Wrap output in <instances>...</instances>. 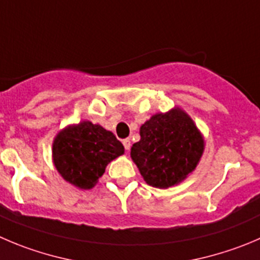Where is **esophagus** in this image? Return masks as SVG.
<instances>
[{
    "mask_svg": "<svg viewBox=\"0 0 260 260\" xmlns=\"http://www.w3.org/2000/svg\"><path fill=\"white\" fill-rule=\"evenodd\" d=\"M122 144H123V147H125L126 150H128L130 149V147H132V142H130V139H123Z\"/></svg>",
    "mask_w": 260,
    "mask_h": 260,
    "instance_id": "1",
    "label": "esophagus"
}]
</instances>
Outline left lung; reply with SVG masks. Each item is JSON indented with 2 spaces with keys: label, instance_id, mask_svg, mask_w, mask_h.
<instances>
[{
  "label": "left lung",
  "instance_id": "obj_1",
  "mask_svg": "<svg viewBox=\"0 0 260 260\" xmlns=\"http://www.w3.org/2000/svg\"><path fill=\"white\" fill-rule=\"evenodd\" d=\"M204 142L191 118L180 108L152 116L140 127L132 158L148 185L167 189L197 167Z\"/></svg>",
  "mask_w": 260,
  "mask_h": 260
}]
</instances>
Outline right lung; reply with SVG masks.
<instances>
[{
    "instance_id": "right-lung-1",
    "label": "right lung",
    "mask_w": 260,
    "mask_h": 260,
    "mask_svg": "<svg viewBox=\"0 0 260 260\" xmlns=\"http://www.w3.org/2000/svg\"><path fill=\"white\" fill-rule=\"evenodd\" d=\"M53 162L61 176L80 189H90L106 166L123 154V145L102 126L83 121L58 133L53 142Z\"/></svg>"
}]
</instances>
